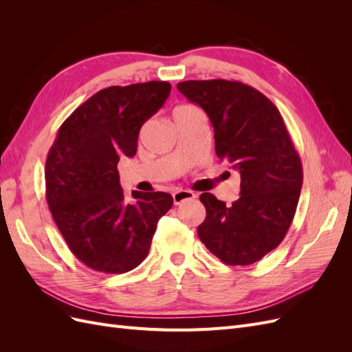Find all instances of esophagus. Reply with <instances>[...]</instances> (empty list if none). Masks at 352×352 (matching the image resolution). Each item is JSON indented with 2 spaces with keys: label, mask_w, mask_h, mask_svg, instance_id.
Segmentation results:
<instances>
[{
  "label": "esophagus",
  "mask_w": 352,
  "mask_h": 352,
  "mask_svg": "<svg viewBox=\"0 0 352 352\" xmlns=\"http://www.w3.org/2000/svg\"><path fill=\"white\" fill-rule=\"evenodd\" d=\"M195 198V194L190 192V190H184V189H179L176 190V192H173V202L176 206L182 204L184 201H188V199H194Z\"/></svg>",
  "instance_id": "1"
}]
</instances>
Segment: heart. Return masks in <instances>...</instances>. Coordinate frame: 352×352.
I'll list each match as a JSON object with an SVG mask.
<instances>
[{"mask_svg":"<svg viewBox=\"0 0 352 352\" xmlns=\"http://www.w3.org/2000/svg\"><path fill=\"white\" fill-rule=\"evenodd\" d=\"M189 107H190V105H180V107H176V109H175L173 114L177 113V111H182V110H185V109H189Z\"/></svg>","mask_w":352,"mask_h":352,"instance_id":"b5f03b06","label":"heart"}]
</instances>
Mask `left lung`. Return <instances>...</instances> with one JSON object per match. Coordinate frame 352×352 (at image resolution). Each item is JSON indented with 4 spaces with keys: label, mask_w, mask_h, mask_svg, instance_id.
<instances>
[{
    "label": "left lung",
    "mask_w": 352,
    "mask_h": 352,
    "mask_svg": "<svg viewBox=\"0 0 352 352\" xmlns=\"http://www.w3.org/2000/svg\"><path fill=\"white\" fill-rule=\"evenodd\" d=\"M214 127L216 154L241 175V197L226 207L201 194L207 210L198 236L229 265L261 260L283 241L294 220L302 186V164L276 105L238 80L177 83Z\"/></svg>",
    "instance_id": "obj_1"
}]
</instances>
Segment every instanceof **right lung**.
<instances>
[{"instance_id":"1","label":"right lung","mask_w":352,"mask_h":352,"mask_svg":"<svg viewBox=\"0 0 352 352\" xmlns=\"http://www.w3.org/2000/svg\"><path fill=\"white\" fill-rule=\"evenodd\" d=\"M170 89L163 80L101 89L63 122L50 148L45 197L52 219L74 257L95 272L138 267L173 206L170 194L138 190L127 204L117 170L120 158L136 154L142 124Z\"/></svg>"}]
</instances>
